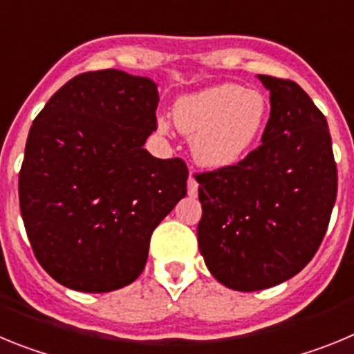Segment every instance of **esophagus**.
<instances>
[{
	"instance_id": "obj_1",
	"label": "esophagus",
	"mask_w": 354,
	"mask_h": 354,
	"mask_svg": "<svg viewBox=\"0 0 354 354\" xmlns=\"http://www.w3.org/2000/svg\"><path fill=\"white\" fill-rule=\"evenodd\" d=\"M187 195L189 196L198 195V183H196L193 175H189V179H187Z\"/></svg>"
}]
</instances>
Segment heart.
Listing matches in <instances>:
<instances>
[{
  "instance_id": "obj_1",
  "label": "heart",
  "mask_w": 354,
  "mask_h": 354,
  "mask_svg": "<svg viewBox=\"0 0 354 354\" xmlns=\"http://www.w3.org/2000/svg\"><path fill=\"white\" fill-rule=\"evenodd\" d=\"M171 115L175 126L189 136L200 167L221 170L243 161L257 145L270 117V102L259 90L221 83L180 95ZM158 129L168 133L170 122L158 118Z\"/></svg>"
}]
</instances>
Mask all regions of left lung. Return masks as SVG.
<instances>
[{"label":"left lung","instance_id":"left-lung-1","mask_svg":"<svg viewBox=\"0 0 354 354\" xmlns=\"http://www.w3.org/2000/svg\"><path fill=\"white\" fill-rule=\"evenodd\" d=\"M271 113L262 143L234 167L196 175L198 248L225 287L270 289L317 252L337 198L324 115L294 81L262 76Z\"/></svg>","mask_w":354,"mask_h":354}]
</instances>
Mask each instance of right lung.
<instances>
[{
	"mask_svg": "<svg viewBox=\"0 0 354 354\" xmlns=\"http://www.w3.org/2000/svg\"><path fill=\"white\" fill-rule=\"evenodd\" d=\"M158 102L150 77L106 68L72 77L33 120L19 205L37 261L62 286L134 282L154 228L186 196L184 161L143 149Z\"/></svg>",
	"mask_w": 354,
	"mask_h": 354,
	"instance_id": "1",
	"label": "right lung"
}]
</instances>
